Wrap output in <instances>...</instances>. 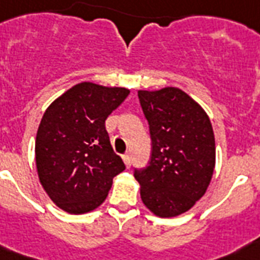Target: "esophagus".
Instances as JSON below:
<instances>
[{"label": "esophagus", "instance_id": "obj_1", "mask_svg": "<svg viewBox=\"0 0 260 260\" xmlns=\"http://www.w3.org/2000/svg\"><path fill=\"white\" fill-rule=\"evenodd\" d=\"M122 158H123V161H124V166L127 167H130L132 166V157H130V154H128V153H126V154H123V156H122Z\"/></svg>", "mask_w": 260, "mask_h": 260}]
</instances>
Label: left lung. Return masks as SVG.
<instances>
[{"label": "left lung", "instance_id": "8db88e82", "mask_svg": "<svg viewBox=\"0 0 260 260\" xmlns=\"http://www.w3.org/2000/svg\"><path fill=\"white\" fill-rule=\"evenodd\" d=\"M149 122L152 157L136 171L141 199L154 216H180L202 198L216 167L212 122L194 99L175 86L138 90Z\"/></svg>", "mask_w": 260, "mask_h": 260}]
</instances>
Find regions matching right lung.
I'll list each match as a JSON object with an SVG mask.
<instances>
[{
    "mask_svg": "<svg viewBox=\"0 0 260 260\" xmlns=\"http://www.w3.org/2000/svg\"><path fill=\"white\" fill-rule=\"evenodd\" d=\"M128 93L127 88L80 82L43 114L36 133V170L50 199L66 213L84 214L100 206L112 179L124 170L104 122Z\"/></svg>",
    "mask_w": 260,
    "mask_h": 260,
    "instance_id": "obj_1",
    "label": "right lung"
}]
</instances>
